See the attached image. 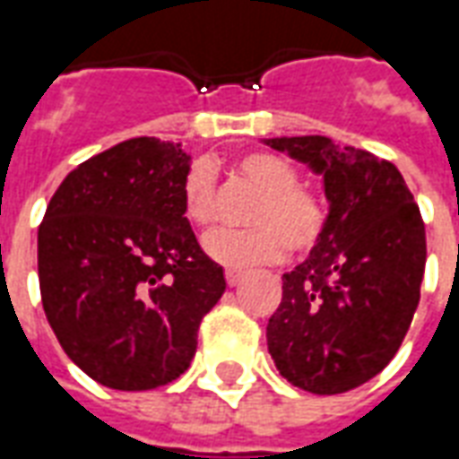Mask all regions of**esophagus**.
<instances>
[{"mask_svg":"<svg viewBox=\"0 0 459 459\" xmlns=\"http://www.w3.org/2000/svg\"><path fill=\"white\" fill-rule=\"evenodd\" d=\"M243 275H246V273H243V270H233V268H229V270H226V282H229L230 288H236V285H238L240 280H243Z\"/></svg>","mask_w":459,"mask_h":459,"instance_id":"obj_1","label":"esophagus"}]
</instances>
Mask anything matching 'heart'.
<instances>
[{"instance_id":"b5f03b06","label":"heart","mask_w":459,"mask_h":459,"mask_svg":"<svg viewBox=\"0 0 459 459\" xmlns=\"http://www.w3.org/2000/svg\"><path fill=\"white\" fill-rule=\"evenodd\" d=\"M236 169L260 191L250 213L253 229L213 230L204 238V253L213 263L240 270L275 263L285 250L307 253L325 230V206L312 191L298 186V171L278 154L248 152L236 161ZM184 216L194 226H209L213 206V171L196 161L184 179Z\"/></svg>"}]
</instances>
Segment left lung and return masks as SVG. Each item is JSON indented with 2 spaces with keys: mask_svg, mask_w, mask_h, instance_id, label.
I'll return each instance as SVG.
<instances>
[{
  "mask_svg": "<svg viewBox=\"0 0 459 459\" xmlns=\"http://www.w3.org/2000/svg\"><path fill=\"white\" fill-rule=\"evenodd\" d=\"M322 177V238L282 275L268 351L282 378L319 395L366 384L395 356L420 299L425 226L391 161L325 134L263 140Z\"/></svg>",
  "mask_w": 459,
  "mask_h": 459,
  "instance_id": "1",
  "label": "left lung"
}]
</instances>
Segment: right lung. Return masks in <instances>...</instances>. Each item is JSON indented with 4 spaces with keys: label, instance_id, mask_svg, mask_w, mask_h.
Returning <instances> with one entry per match:
<instances>
[{
    "label": "right lung",
    "instance_id": "right-lung-1",
    "mask_svg": "<svg viewBox=\"0 0 459 459\" xmlns=\"http://www.w3.org/2000/svg\"><path fill=\"white\" fill-rule=\"evenodd\" d=\"M191 154L134 137L78 164L39 226V285L68 359L115 391L171 384L226 290L184 216Z\"/></svg>",
    "mask_w": 459,
    "mask_h": 459
}]
</instances>
